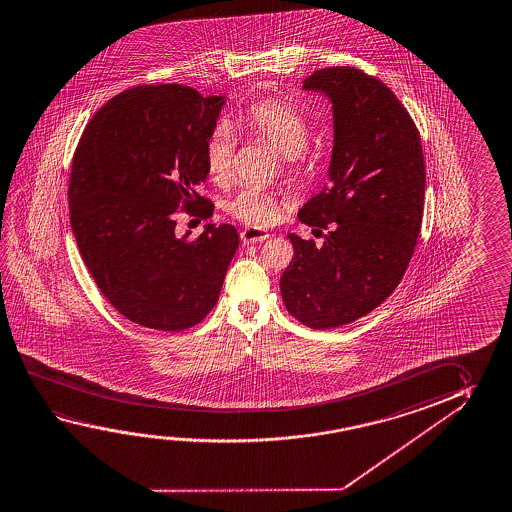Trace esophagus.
I'll use <instances>...</instances> for the list:
<instances>
[{
	"instance_id": "34e87169",
	"label": "esophagus",
	"mask_w": 512,
	"mask_h": 512,
	"mask_svg": "<svg viewBox=\"0 0 512 512\" xmlns=\"http://www.w3.org/2000/svg\"><path fill=\"white\" fill-rule=\"evenodd\" d=\"M269 239V234L266 230H260V228L255 227H246L243 232H241V241L244 244H255L260 243V241H266Z\"/></svg>"
}]
</instances>
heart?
Returning a JSON list of instances; mask_svg holds the SVG:
<instances>
[{
  "mask_svg": "<svg viewBox=\"0 0 512 512\" xmlns=\"http://www.w3.org/2000/svg\"><path fill=\"white\" fill-rule=\"evenodd\" d=\"M248 134L268 143L284 157L285 166H296L309 144V121L291 103L264 100L253 103L237 118ZM235 134L228 123H219L205 143V168L214 184L225 185L234 171ZM228 214L252 227H268L280 216L275 194L244 187L227 202Z\"/></svg>",
  "mask_w": 512,
  "mask_h": 512,
  "instance_id": "b5f03b06",
  "label": "heart"
}]
</instances>
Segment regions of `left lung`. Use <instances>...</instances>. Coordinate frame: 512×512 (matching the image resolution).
Returning <instances> with one entry per match:
<instances>
[{"mask_svg":"<svg viewBox=\"0 0 512 512\" xmlns=\"http://www.w3.org/2000/svg\"><path fill=\"white\" fill-rule=\"evenodd\" d=\"M303 89L332 103L334 148L327 187L298 218L332 230L321 246L287 234L294 255L280 291L303 325L336 328L369 314L400 284L418 243L425 162L418 128L378 78L337 66L314 71Z\"/></svg>","mask_w":512,"mask_h":512,"instance_id":"left-lung-1","label":"left lung"}]
</instances>
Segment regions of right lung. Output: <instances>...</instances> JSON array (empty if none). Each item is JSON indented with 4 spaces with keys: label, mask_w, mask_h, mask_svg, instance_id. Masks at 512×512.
<instances>
[{
    "label": "right lung",
    "mask_w": 512,
    "mask_h": 512,
    "mask_svg": "<svg viewBox=\"0 0 512 512\" xmlns=\"http://www.w3.org/2000/svg\"><path fill=\"white\" fill-rule=\"evenodd\" d=\"M225 103L185 85L134 87L94 114L76 148L69 214L78 250L103 296L141 327L198 325L239 248L232 225L209 223L194 241L175 230L180 203L203 219L214 212L200 187Z\"/></svg>",
    "instance_id": "add662e5"
}]
</instances>
